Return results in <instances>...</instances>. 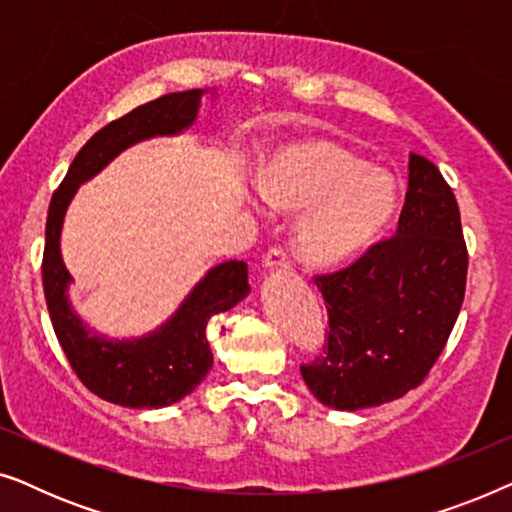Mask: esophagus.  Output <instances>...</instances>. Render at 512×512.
<instances>
[{"label": "esophagus", "mask_w": 512, "mask_h": 512, "mask_svg": "<svg viewBox=\"0 0 512 512\" xmlns=\"http://www.w3.org/2000/svg\"><path fill=\"white\" fill-rule=\"evenodd\" d=\"M263 268L265 270H289L291 261H289V254H286V249L272 247L263 258Z\"/></svg>", "instance_id": "34e87169"}]
</instances>
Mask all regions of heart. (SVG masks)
<instances>
[{"label": "heart", "instance_id": "heart-1", "mask_svg": "<svg viewBox=\"0 0 512 512\" xmlns=\"http://www.w3.org/2000/svg\"><path fill=\"white\" fill-rule=\"evenodd\" d=\"M258 193L272 209L298 216L296 249L317 268L354 261L394 219L398 181L384 167L328 139L279 146L256 172Z\"/></svg>", "mask_w": 512, "mask_h": 512}]
</instances>
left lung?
<instances>
[{"label": "left lung", "instance_id": "8db88e82", "mask_svg": "<svg viewBox=\"0 0 512 512\" xmlns=\"http://www.w3.org/2000/svg\"><path fill=\"white\" fill-rule=\"evenodd\" d=\"M466 270L457 198L431 160L410 153L394 237L349 268L314 277L328 310V338L300 375L317 401L354 412L415 389L450 338Z\"/></svg>", "mask_w": 512, "mask_h": 512}]
</instances>
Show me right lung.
I'll return each mask as SVG.
<instances>
[{"mask_svg": "<svg viewBox=\"0 0 512 512\" xmlns=\"http://www.w3.org/2000/svg\"><path fill=\"white\" fill-rule=\"evenodd\" d=\"M205 93L195 88L163 95L104 125L76 153L48 207L41 275L55 335L79 380L93 394L123 408H165L205 380L214 363L207 321L249 296L247 263L226 261L207 270L177 312L156 331L139 338H107L83 324L69 303L72 275L60 254L62 223L79 186L100 174L125 149L144 139L174 137L191 128Z\"/></svg>", "mask_w": 512, "mask_h": 512, "instance_id": "obj_1", "label": "right lung"}]
</instances>
